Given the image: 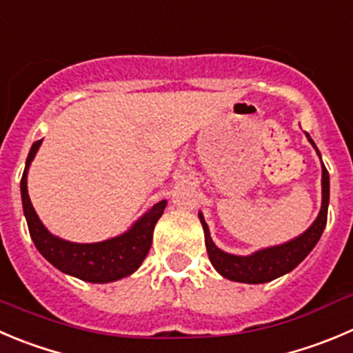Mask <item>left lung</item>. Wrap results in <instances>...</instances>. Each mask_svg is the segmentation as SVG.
<instances>
[{"mask_svg": "<svg viewBox=\"0 0 353 353\" xmlns=\"http://www.w3.org/2000/svg\"><path fill=\"white\" fill-rule=\"evenodd\" d=\"M305 135H307L308 142L314 145V149L317 150L310 135L308 133H305ZM319 157H321V154H319ZM327 206H330V173L322 163V206L314 223L301 236L294 237L290 243L265 248V250L254 251L253 254H248V256L225 253L220 248L214 246L203 213H199V220L204 229V243H206L211 265L216 268L218 274L223 275L225 279L236 281V283L263 284L277 279V277L298 267L319 243L322 232H324L325 221H327Z\"/></svg>", "mask_w": 353, "mask_h": 353, "instance_id": "8db88e82", "label": "left lung"}]
</instances>
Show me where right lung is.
Here are the masks:
<instances>
[{
  "mask_svg": "<svg viewBox=\"0 0 353 353\" xmlns=\"http://www.w3.org/2000/svg\"><path fill=\"white\" fill-rule=\"evenodd\" d=\"M41 142L43 140H38L32 143L28 161H26L22 180H20L23 214L28 220L29 234L34 241V246L53 267L86 283H112V281L123 279L126 275L133 274L149 253L154 227L166 208V201L154 204L143 216H140L132 225V229L112 239L92 244H78L60 239L46 230L36 214L28 194V171Z\"/></svg>",
  "mask_w": 353,
  "mask_h": 353,
  "instance_id": "obj_1",
  "label": "right lung"
}]
</instances>
